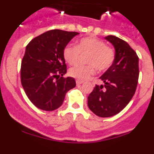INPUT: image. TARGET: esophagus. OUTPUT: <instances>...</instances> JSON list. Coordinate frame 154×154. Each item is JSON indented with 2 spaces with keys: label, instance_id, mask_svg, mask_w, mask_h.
<instances>
[{
  "label": "esophagus",
  "instance_id": "esophagus-1",
  "mask_svg": "<svg viewBox=\"0 0 154 154\" xmlns=\"http://www.w3.org/2000/svg\"><path fill=\"white\" fill-rule=\"evenodd\" d=\"M82 83H83V82L82 81H80V80H76V84H77V85H79Z\"/></svg>",
  "mask_w": 154,
  "mask_h": 154
}]
</instances>
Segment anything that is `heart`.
Masks as SVG:
<instances>
[{
  "label": "heart",
  "mask_w": 154,
  "mask_h": 154,
  "mask_svg": "<svg viewBox=\"0 0 154 154\" xmlns=\"http://www.w3.org/2000/svg\"><path fill=\"white\" fill-rule=\"evenodd\" d=\"M89 55L86 63L89 65H76L69 69V75L80 81H85L96 74V68L101 72L109 69L116 59L115 50L106 45L103 41L95 37H85L78 41L76 46H65L63 58L69 65H75L79 60L81 55Z\"/></svg>",
  "instance_id": "heart-1"
}]
</instances>
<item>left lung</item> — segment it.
<instances>
[{
    "instance_id": "obj_1",
    "label": "left lung",
    "mask_w": 154,
    "mask_h": 154,
    "mask_svg": "<svg viewBox=\"0 0 154 154\" xmlns=\"http://www.w3.org/2000/svg\"><path fill=\"white\" fill-rule=\"evenodd\" d=\"M105 38L113 45V65L100 77L104 85H96L88 96V106L99 117H110L121 112L130 102L139 79V58L127 42L114 35Z\"/></svg>"
}]
</instances>
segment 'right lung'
I'll use <instances>...</instances> for the list:
<instances>
[{"label": "right lung", "instance_id": "right-lung-1", "mask_svg": "<svg viewBox=\"0 0 154 154\" xmlns=\"http://www.w3.org/2000/svg\"><path fill=\"white\" fill-rule=\"evenodd\" d=\"M78 32L50 30L35 37L26 46L21 61V82L37 108L53 111L62 106L65 94L75 87L72 77L64 78L67 67L63 50Z\"/></svg>", "mask_w": 154, "mask_h": 154}]
</instances>
